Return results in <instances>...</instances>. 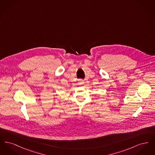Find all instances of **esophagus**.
<instances>
[{
	"instance_id": "34e87169",
	"label": "esophagus",
	"mask_w": 155,
	"mask_h": 155,
	"mask_svg": "<svg viewBox=\"0 0 155 155\" xmlns=\"http://www.w3.org/2000/svg\"><path fill=\"white\" fill-rule=\"evenodd\" d=\"M84 84V80H81L80 82H79V84L80 85H83Z\"/></svg>"
}]
</instances>
